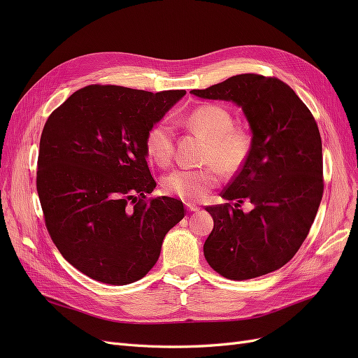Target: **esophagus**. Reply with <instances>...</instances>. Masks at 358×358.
<instances>
[{
	"label": "esophagus",
	"instance_id": "34e87169",
	"mask_svg": "<svg viewBox=\"0 0 358 358\" xmlns=\"http://www.w3.org/2000/svg\"><path fill=\"white\" fill-rule=\"evenodd\" d=\"M187 209H188L189 212H197L200 208H199L197 204H191V203H188V204H187Z\"/></svg>",
	"mask_w": 358,
	"mask_h": 358
}]
</instances>
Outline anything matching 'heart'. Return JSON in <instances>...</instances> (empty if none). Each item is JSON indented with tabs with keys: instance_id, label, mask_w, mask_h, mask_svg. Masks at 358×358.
I'll return each instance as SVG.
<instances>
[{
	"instance_id": "1",
	"label": "heart",
	"mask_w": 358,
	"mask_h": 358,
	"mask_svg": "<svg viewBox=\"0 0 358 358\" xmlns=\"http://www.w3.org/2000/svg\"><path fill=\"white\" fill-rule=\"evenodd\" d=\"M191 131L208 138L204 162L208 167L199 170L176 169L162 179V189L185 201H200L218 185L224 175L241 171L252 150V134L246 127L236 125L230 110L218 104H200L185 116ZM148 158L157 166H169L175 155V131L167 121H158L148 129L145 137Z\"/></svg>"
}]
</instances>
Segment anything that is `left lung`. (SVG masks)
I'll return each mask as SVG.
<instances>
[{
	"mask_svg": "<svg viewBox=\"0 0 358 358\" xmlns=\"http://www.w3.org/2000/svg\"><path fill=\"white\" fill-rule=\"evenodd\" d=\"M191 94L241 106L252 131L251 155L221 192L229 203L206 208L213 230L204 257L215 272L233 280L275 272L305 242L322 199L315 119L287 83L262 74H237ZM245 199L255 206L248 214L240 209Z\"/></svg>",
	"mask_w": 358,
	"mask_h": 358,
	"instance_id": "left-lung-1",
	"label": "left lung"
}]
</instances>
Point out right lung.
<instances>
[{
	"instance_id": "right-lung-1",
	"label": "right lung",
	"mask_w": 358,
	"mask_h": 358,
	"mask_svg": "<svg viewBox=\"0 0 358 358\" xmlns=\"http://www.w3.org/2000/svg\"><path fill=\"white\" fill-rule=\"evenodd\" d=\"M185 91L90 85L43 128L37 192L46 229L67 262L95 280L127 285L157 263L182 201L148 199L157 187L145 137Z\"/></svg>"
}]
</instances>
